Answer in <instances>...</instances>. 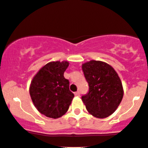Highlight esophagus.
<instances>
[{
	"mask_svg": "<svg viewBox=\"0 0 148 148\" xmlns=\"http://www.w3.org/2000/svg\"><path fill=\"white\" fill-rule=\"evenodd\" d=\"M74 95H75L76 97H79V95H80V93H79V91H77V92L74 93Z\"/></svg>",
	"mask_w": 148,
	"mask_h": 148,
	"instance_id": "obj_1",
	"label": "esophagus"
}]
</instances>
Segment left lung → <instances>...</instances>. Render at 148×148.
Here are the masks:
<instances>
[{
	"label": "left lung",
	"mask_w": 148,
	"mask_h": 148,
	"mask_svg": "<svg viewBox=\"0 0 148 148\" xmlns=\"http://www.w3.org/2000/svg\"><path fill=\"white\" fill-rule=\"evenodd\" d=\"M88 83V94L82 97L87 110L97 118H106L119 106L123 97L120 78L112 66L102 61L90 60L82 66Z\"/></svg>",
	"instance_id": "obj_1"
}]
</instances>
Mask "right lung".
Wrapping results in <instances>:
<instances>
[{
    "instance_id": "1",
    "label": "right lung",
    "mask_w": 148,
    "mask_h": 148,
    "mask_svg": "<svg viewBox=\"0 0 148 148\" xmlns=\"http://www.w3.org/2000/svg\"><path fill=\"white\" fill-rule=\"evenodd\" d=\"M69 65L67 61L49 62L36 74L29 87L35 108L49 118L64 115L74 97L69 90V81L64 77Z\"/></svg>"
}]
</instances>
